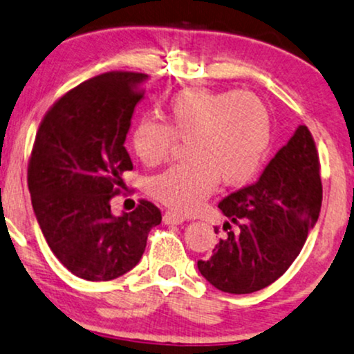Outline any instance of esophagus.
<instances>
[{
  "label": "esophagus",
  "instance_id": "34e87169",
  "mask_svg": "<svg viewBox=\"0 0 354 354\" xmlns=\"http://www.w3.org/2000/svg\"><path fill=\"white\" fill-rule=\"evenodd\" d=\"M184 217L178 214H174V212H165L164 214V223H167V225H178V223L184 222Z\"/></svg>",
  "mask_w": 354,
  "mask_h": 354
}]
</instances>
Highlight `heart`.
I'll return each mask as SVG.
<instances>
[{"label": "heart", "instance_id": "b5f03b06", "mask_svg": "<svg viewBox=\"0 0 354 354\" xmlns=\"http://www.w3.org/2000/svg\"><path fill=\"white\" fill-rule=\"evenodd\" d=\"M165 120H140L132 132V149L152 167L169 159L178 140L189 142V162L147 182L152 198L180 214L198 209L218 178L228 187L252 180L273 137L267 104L245 91H178L167 102Z\"/></svg>", "mask_w": 354, "mask_h": 354}]
</instances>
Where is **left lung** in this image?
<instances>
[{
	"instance_id": "obj_1",
	"label": "left lung",
	"mask_w": 354,
	"mask_h": 354,
	"mask_svg": "<svg viewBox=\"0 0 354 354\" xmlns=\"http://www.w3.org/2000/svg\"><path fill=\"white\" fill-rule=\"evenodd\" d=\"M319 169L313 136L300 126L255 184L218 203L223 235L209 259L197 261L202 277L220 292L245 295L283 275L319 217ZM214 230L218 234V227Z\"/></svg>"
}]
</instances>
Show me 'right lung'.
<instances>
[{
    "label": "right lung",
    "instance_id": "add662e5",
    "mask_svg": "<svg viewBox=\"0 0 354 354\" xmlns=\"http://www.w3.org/2000/svg\"><path fill=\"white\" fill-rule=\"evenodd\" d=\"M145 77L111 71L87 79L49 107L36 132L28 187L37 223L56 259L87 281L134 268L162 220L149 201L120 217L111 212L132 170L124 142Z\"/></svg>",
    "mask_w": 354,
    "mask_h": 354
}]
</instances>
